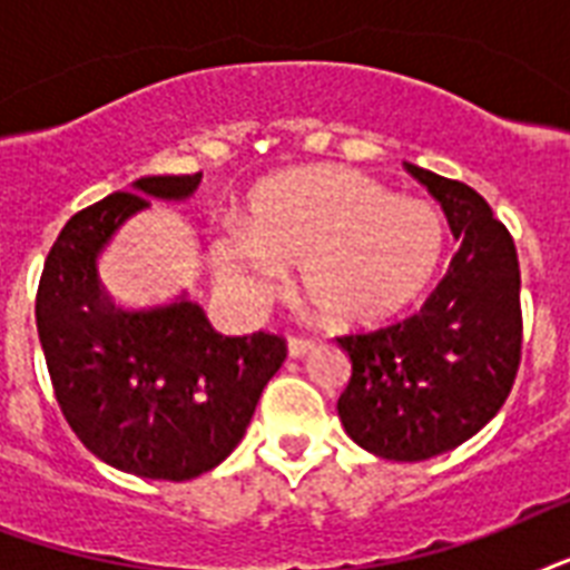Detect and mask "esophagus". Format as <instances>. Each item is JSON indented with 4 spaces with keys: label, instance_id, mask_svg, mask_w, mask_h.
Here are the masks:
<instances>
[{
    "label": "esophagus",
    "instance_id": "1",
    "mask_svg": "<svg viewBox=\"0 0 570 570\" xmlns=\"http://www.w3.org/2000/svg\"><path fill=\"white\" fill-rule=\"evenodd\" d=\"M313 343H316V340H313V337H302V334H293V337L286 340V346H289V355H293V357L307 355V352H311V348H313Z\"/></svg>",
    "mask_w": 570,
    "mask_h": 570
}]
</instances>
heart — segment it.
I'll list each match as a JSON object with an SVG mask.
<instances>
[{
    "label": "heart",
    "mask_w": 570,
    "mask_h": 570,
    "mask_svg": "<svg viewBox=\"0 0 570 570\" xmlns=\"http://www.w3.org/2000/svg\"><path fill=\"white\" fill-rule=\"evenodd\" d=\"M215 266L233 293L263 302L302 268L304 295L322 320L375 325L416 302L441 272L446 222L432 204L396 197L346 168H304L263 183L248 227L215 239Z\"/></svg>",
    "instance_id": "1"
}]
</instances>
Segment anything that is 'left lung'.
I'll return each instance as SVG.
<instances>
[{
  "mask_svg": "<svg viewBox=\"0 0 570 570\" xmlns=\"http://www.w3.org/2000/svg\"><path fill=\"white\" fill-rule=\"evenodd\" d=\"M461 242L450 272L405 320L337 343L352 379L337 411L348 438L390 461L459 446L503 407L521 366V268L509 227L476 189L405 165Z\"/></svg>",
  "mask_w": 570,
  "mask_h": 570,
  "instance_id": "1",
  "label": "left lung"
}]
</instances>
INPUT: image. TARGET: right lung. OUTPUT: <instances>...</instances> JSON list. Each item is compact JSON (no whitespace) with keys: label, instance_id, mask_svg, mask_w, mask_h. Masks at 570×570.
<instances>
[{"label":"right lung","instance_id":"add662e5","mask_svg":"<svg viewBox=\"0 0 570 570\" xmlns=\"http://www.w3.org/2000/svg\"><path fill=\"white\" fill-rule=\"evenodd\" d=\"M200 174L145 177L76 213L49 248L35 298L38 337L58 407L106 464L145 479L200 476L233 452L266 381L281 370V334L224 337L200 304H118L94 259L150 197L180 200Z\"/></svg>","mask_w":570,"mask_h":570}]
</instances>
